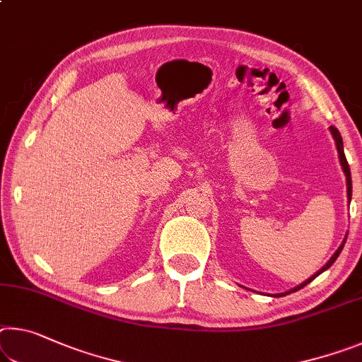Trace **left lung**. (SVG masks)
<instances>
[{
    "mask_svg": "<svg viewBox=\"0 0 362 362\" xmlns=\"http://www.w3.org/2000/svg\"><path fill=\"white\" fill-rule=\"evenodd\" d=\"M329 130H330V134H332V136H334V140H335V146H337V151H338V159H340V165H341V169H343V174H345V177H346V194H348V203H349V202H351V193H353V190H351V172H349V165H348V160H346V156H345V151H343V140H341L340 132H338V130L334 127V125H330ZM346 237H348V233H346ZM346 237H345V240H343V243H341L340 246H338V250L335 251L334 256H332L330 259L325 262V266H324L322 269H319L317 272H315L314 275H311V277H309L308 280H305V282H303V284H300L298 286H295V288H291V290H288V291H285V293L274 295V296H285V295L293 293V291L301 290L303 286H306L309 282H313V280H314L315 277H317V275H320V274H322L324 271H327V269H329V267L332 266V264H334V262L337 261V257L340 256L341 250H343V246H345Z\"/></svg>",
    "mask_w": 362,
    "mask_h": 362,
    "instance_id": "left-lung-1",
    "label": "left lung"
}]
</instances>
